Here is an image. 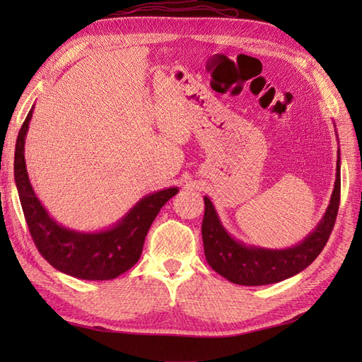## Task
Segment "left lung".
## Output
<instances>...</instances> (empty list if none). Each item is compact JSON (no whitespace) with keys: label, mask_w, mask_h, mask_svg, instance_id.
<instances>
[{"label":"left lung","mask_w":362,"mask_h":362,"mask_svg":"<svg viewBox=\"0 0 362 362\" xmlns=\"http://www.w3.org/2000/svg\"><path fill=\"white\" fill-rule=\"evenodd\" d=\"M341 201V153L337 149L336 182L324 218L303 241L288 249H264L235 240L222 226L216 209L204 197L202 240L206 263L228 281L244 286H261L289 279L308 267L324 250L334 227Z\"/></svg>","instance_id":"1"}]
</instances>
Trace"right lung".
Masks as SVG:
<instances>
[{"label":"right lung","mask_w":362,"mask_h":362,"mask_svg":"<svg viewBox=\"0 0 362 362\" xmlns=\"http://www.w3.org/2000/svg\"><path fill=\"white\" fill-rule=\"evenodd\" d=\"M33 109L17 136L13 160L15 185L23 213L38 252L57 271L82 280H112L129 271L141 257L144 238L153 219L179 188H166L140 199L117 224L101 232H78L54 221L38 201L30 185L25 138L33 118Z\"/></svg>","instance_id":"obj_1"}]
</instances>
